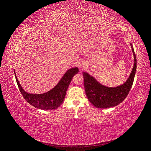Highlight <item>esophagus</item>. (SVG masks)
I'll list each match as a JSON object with an SVG mask.
<instances>
[{"label": "esophagus", "mask_w": 151, "mask_h": 151, "mask_svg": "<svg viewBox=\"0 0 151 151\" xmlns=\"http://www.w3.org/2000/svg\"><path fill=\"white\" fill-rule=\"evenodd\" d=\"M84 63H81V64L79 65V68H84Z\"/></svg>", "instance_id": "esophagus-1"}]
</instances>
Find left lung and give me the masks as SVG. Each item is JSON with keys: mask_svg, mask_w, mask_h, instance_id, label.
<instances>
[{"mask_svg": "<svg viewBox=\"0 0 151 151\" xmlns=\"http://www.w3.org/2000/svg\"><path fill=\"white\" fill-rule=\"evenodd\" d=\"M130 47L134 54V64L129 77L123 84L116 87H108L99 83L88 72H83L86 96L95 107L108 108L116 106L122 103L129 94L134 83L137 68V59L132 43Z\"/></svg>", "mask_w": 151, "mask_h": 151, "instance_id": "left-lung-1", "label": "left lung"}]
</instances>
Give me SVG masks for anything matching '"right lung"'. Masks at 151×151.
Masks as SVG:
<instances>
[{
  "label": "right lung",
  "mask_w": 151,
  "mask_h": 151,
  "mask_svg": "<svg viewBox=\"0 0 151 151\" xmlns=\"http://www.w3.org/2000/svg\"><path fill=\"white\" fill-rule=\"evenodd\" d=\"M78 72L79 69L77 67L68 69L53 88L43 94H32L26 92L18 81L15 71L14 74L18 88L26 101L38 109L50 110L58 108L63 103L72 77Z\"/></svg>",
  "instance_id": "add662e5"
}]
</instances>
